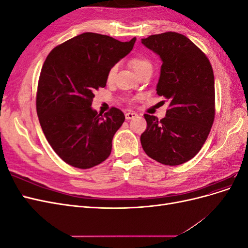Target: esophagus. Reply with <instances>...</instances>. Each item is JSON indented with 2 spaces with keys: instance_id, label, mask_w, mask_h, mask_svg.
Masks as SVG:
<instances>
[{
  "instance_id": "esophagus-1",
  "label": "esophagus",
  "mask_w": 248,
  "mask_h": 248,
  "mask_svg": "<svg viewBox=\"0 0 248 248\" xmlns=\"http://www.w3.org/2000/svg\"><path fill=\"white\" fill-rule=\"evenodd\" d=\"M137 116H138L137 112L131 111V110L127 111L126 114H125V118H126V120H131V119H133V118H136Z\"/></svg>"
}]
</instances>
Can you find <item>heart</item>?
I'll list each match as a JSON object with an SVG mask.
<instances>
[{"instance_id": "1", "label": "heart", "mask_w": 248, "mask_h": 248, "mask_svg": "<svg viewBox=\"0 0 248 248\" xmlns=\"http://www.w3.org/2000/svg\"><path fill=\"white\" fill-rule=\"evenodd\" d=\"M130 66L132 67V69L137 72L138 76L140 74L144 73L146 71H152L153 70V65L152 62L147 57L144 56H137L133 57L130 60ZM118 71V65L115 64L110 67V69L108 70V79L111 80L114 79L116 73Z\"/></svg>"}]
</instances>
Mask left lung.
<instances>
[{
    "instance_id": "obj_1",
    "label": "left lung",
    "mask_w": 248,
    "mask_h": 248,
    "mask_svg": "<svg viewBox=\"0 0 248 248\" xmlns=\"http://www.w3.org/2000/svg\"><path fill=\"white\" fill-rule=\"evenodd\" d=\"M162 61L156 91L170 102L158 120L145 114L147 129L140 142L146 154L164 166H179L196 156L209 136L215 117L212 66L186 36L176 32L141 39Z\"/></svg>"
}]
</instances>
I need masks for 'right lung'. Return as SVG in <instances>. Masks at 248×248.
I'll list each match as a JSON object with an SVG mask.
<instances>
[{
    "mask_svg": "<svg viewBox=\"0 0 248 248\" xmlns=\"http://www.w3.org/2000/svg\"><path fill=\"white\" fill-rule=\"evenodd\" d=\"M136 40L82 33L56 46L44 61L37 115L49 145L70 166L90 169L109 156L125 116L116 108L98 114L91 108L94 92L106 87L110 67L129 54Z\"/></svg>",
    "mask_w": 248,
    "mask_h": 248,
    "instance_id": "add662e5",
    "label": "right lung"
}]
</instances>
